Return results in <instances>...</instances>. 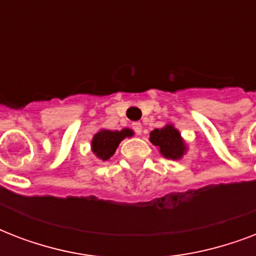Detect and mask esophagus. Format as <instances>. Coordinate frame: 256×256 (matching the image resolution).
Instances as JSON below:
<instances>
[{"instance_id": "esophagus-1", "label": "esophagus", "mask_w": 256, "mask_h": 256, "mask_svg": "<svg viewBox=\"0 0 256 256\" xmlns=\"http://www.w3.org/2000/svg\"><path fill=\"white\" fill-rule=\"evenodd\" d=\"M132 128H134V132H136V134H138V136L142 132V124H140V122H134V124H132Z\"/></svg>"}]
</instances>
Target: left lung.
Wrapping results in <instances>:
<instances>
[{
    "label": "left lung",
    "mask_w": 256,
    "mask_h": 256,
    "mask_svg": "<svg viewBox=\"0 0 256 256\" xmlns=\"http://www.w3.org/2000/svg\"><path fill=\"white\" fill-rule=\"evenodd\" d=\"M150 140L160 148L162 156L171 160H179L186 150L180 134L171 124L152 130L150 132Z\"/></svg>",
    "instance_id": "8db88e82"
}]
</instances>
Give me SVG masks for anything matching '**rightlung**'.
Here are the masks:
<instances>
[{"instance_id": "obj_1", "label": "right lung", "mask_w": 256, "mask_h": 256, "mask_svg": "<svg viewBox=\"0 0 256 256\" xmlns=\"http://www.w3.org/2000/svg\"><path fill=\"white\" fill-rule=\"evenodd\" d=\"M132 132L130 128H124L120 132H110V130H100L96 132L92 138V152L96 154L100 160H108L112 154L116 152L120 140L126 136H132Z\"/></svg>"}]
</instances>
